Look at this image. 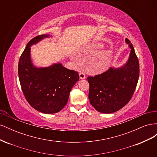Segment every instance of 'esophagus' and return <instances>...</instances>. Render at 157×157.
<instances>
[{
  "instance_id": "1",
  "label": "esophagus",
  "mask_w": 157,
  "mask_h": 157,
  "mask_svg": "<svg viewBox=\"0 0 157 157\" xmlns=\"http://www.w3.org/2000/svg\"><path fill=\"white\" fill-rule=\"evenodd\" d=\"M79 77H80V79H84V78H86V75H85V74L83 73H79Z\"/></svg>"
}]
</instances>
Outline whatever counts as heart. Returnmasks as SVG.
<instances>
[{
	"label": "heart",
	"mask_w": 157,
	"mask_h": 157,
	"mask_svg": "<svg viewBox=\"0 0 157 157\" xmlns=\"http://www.w3.org/2000/svg\"><path fill=\"white\" fill-rule=\"evenodd\" d=\"M112 58L109 54H104L99 58L96 63L98 72H102L108 69L111 64Z\"/></svg>",
	"instance_id": "b5f03b06"
}]
</instances>
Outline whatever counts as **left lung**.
Returning a JSON list of instances; mask_svg holds the SVG:
<instances>
[{"label": "left lung", "mask_w": 157, "mask_h": 157, "mask_svg": "<svg viewBox=\"0 0 157 157\" xmlns=\"http://www.w3.org/2000/svg\"><path fill=\"white\" fill-rule=\"evenodd\" d=\"M131 49L126 63L121 67L109 68L105 72L88 77V98L98 112L113 113L129 102L134 93L140 75V64L135 50L128 39Z\"/></svg>", "instance_id": "obj_1"}]
</instances>
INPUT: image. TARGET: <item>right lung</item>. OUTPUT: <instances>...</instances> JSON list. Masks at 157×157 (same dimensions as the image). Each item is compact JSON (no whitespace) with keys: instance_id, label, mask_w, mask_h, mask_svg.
<instances>
[{"instance_id":"add662e5","label":"right lung","mask_w":157,"mask_h":157,"mask_svg":"<svg viewBox=\"0 0 157 157\" xmlns=\"http://www.w3.org/2000/svg\"><path fill=\"white\" fill-rule=\"evenodd\" d=\"M50 35H41L28 42L20 56L18 75L23 94L36 111L53 114L59 112L67 104L71 89L79 80L77 71L57 63L49 67H36L31 58V46Z\"/></svg>"}]
</instances>
